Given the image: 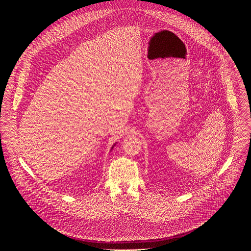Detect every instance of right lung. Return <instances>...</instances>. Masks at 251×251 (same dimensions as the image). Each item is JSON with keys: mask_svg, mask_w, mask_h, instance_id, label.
Returning <instances> with one entry per match:
<instances>
[{"mask_svg": "<svg viewBox=\"0 0 251 251\" xmlns=\"http://www.w3.org/2000/svg\"><path fill=\"white\" fill-rule=\"evenodd\" d=\"M114 146H115V145H114ZM114 146H112V148H111V150H112V149H113V148H114Z\"/></svg>", "mask_w": 251, "mask_h": 251, "instance_id": "right-lung-1", "label": "right lung"}]
</instances>
